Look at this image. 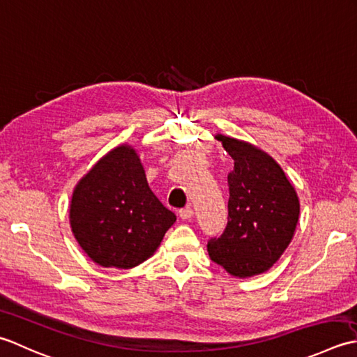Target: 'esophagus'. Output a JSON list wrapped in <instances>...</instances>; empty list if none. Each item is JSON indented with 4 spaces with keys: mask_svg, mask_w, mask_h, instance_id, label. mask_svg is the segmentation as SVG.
Listing matches in <instances>:
<instances>
[{
    "mask_svg": "<svg viewBox=\"0 0 357 357\" xmlns=\"http://www.w3.org/2000/svg\"><path fill=\"white\" fill-rule=\"evenodd\" d=\"M178 215H180L181 220H191L194 217V211H192L191 206H186V208L178 211Z\"/></svg>",
    "mask_w": 357,
    "mask_h": 357,
    "instance_id": "1",
    "label": "esophagus"
}]
</instances>
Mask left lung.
Here are the masks:
<instances>
[{
  "mask_svg": "<svg viewBox=\"0 0 357 357\" xmlns=\"http://www.w3.org/2000/svg\"><path fill=\"white\" fill-rule=\"evenodd\" d=\"M234 160L228 174V225L208 242V254L234 278L270 270L294 237L301 203L275 160L254 144L217 134Z\"/></svg>",
  "mask_w": 357,
  "mask_h": 357,
  "instance_id": "left-lung-1",
  "label": "left lung"
}]
</instances>
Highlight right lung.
Instances as JSON below:
<instances>
[{
	"instance_id": "obj_1",
	"label": "right lung",
	"mask_w": 357,
	"mask_h": 357,
	"mask_svg": "<svg viewBox=\"0 0 357 357\" xmlns=\"http://www.w3.org/2000/svg\"><path fill=\"white\" fill-rule=\"evenodd\" d=\"M176 220L152 192L138 152L128 143L109 151L78 180L69 206L72 232L87 257L119 270L154 256Z\"/></svg>"
}]
</instances>
